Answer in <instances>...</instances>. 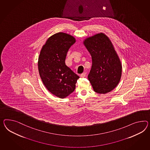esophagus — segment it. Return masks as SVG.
<instances>
[{
    "label": "esophagus",
    "instance_id": "obj_1",
    "mask_svg": "<svg viewBox=\"0 0 150 150\" xmlns=\"http://www.w3.org/2000/svg\"><path fill=\"white\" fill-rule=\"evenodd\" d=\"M86 73H82L81 75V78H84V77L86 76Z\"/></svg>",
    "mask_w": 150,
    "mask_h": 150
}]
</instances>
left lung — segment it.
I'll use <instances>...</instances> for the list:
<instances>
[{
  "label": "left lung",
  "mask_w": 150,
  "mask_h": 150,
  "mask_svg": "<svg viewBox=\"0 0 150 150\" xmlns=\"http://www.w3.org/2000/svg\"><path fill=\"white\" fill-rule=\"evenodd\" d=\"M92 58V67L88 74L95 92L107 93L119 84L122 74V65L110 40L100 33L83 42Z\"/></svg>",
  "instance_id": "1"
}]
</instances>
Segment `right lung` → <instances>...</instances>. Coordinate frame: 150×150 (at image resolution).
<instances>
[{
	"mask_svg": "<svg viewBox=\"0 0 150 150\" xmlns=\"http://www.w3.org/2000/svg\"><path fill=\"white\" fill-rule=\"evenodd\" d=\"M75 42L72 36L58 33L48 39L39 55L38 69L43 83L50 92L60 98L74 91L79 78L65 62L68 50Z\"/></svg>",
	"mask_w": 150,
	"mask_h": 150,
	"instance_id": "1",
	"label": "right lung"
}]
</instances>
